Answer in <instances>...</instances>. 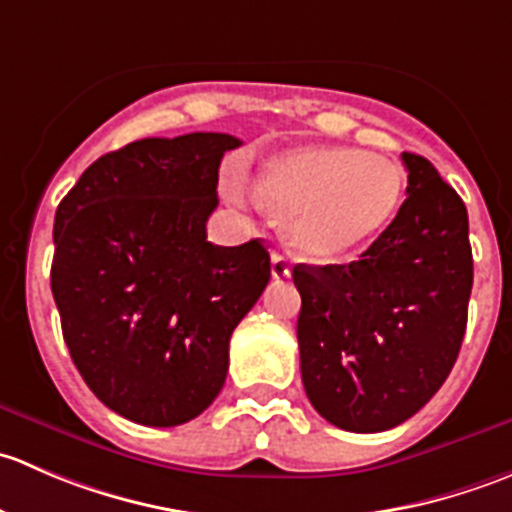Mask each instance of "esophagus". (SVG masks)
<instances>
[{"label": "esophagus", "instance_id": "esophagus-1", "mask_svg": "<svg viewBox=\"0 0 512 512\" xmlns=\"http://www.w3.org/2000/svg\"><path fill=\"white\" fill-rule=\"evenodd\" d=\"M289 272H292V267H289L287 257L280 255V252H275V255H272V277H275L277 282L287 280Z\"/></svg>", "mask_w": 512, "mask_h": 512}]
</instances>
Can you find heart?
I'll return each mask as SVG.
<instances>
[{
	"instance_id": "obj_1",
	"label": "heart",
	"mask_w": 512,
	"mask_h": 512,
	"mask_svg": "<svg viewBox=\"0 0 512 512\" xmlns=\"http://www.w3.org/2000/svg\"><path fill=\"white\" fill-rule=\"evenodd\" d=\"M240 198V180H227ZM257 200L285 218L287 242L312 262H337L379 240L406 198V173L354 146H302L270 158L257 173Z\"/></svg>"
}]
</instances>
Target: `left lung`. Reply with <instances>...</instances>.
Masks as SVG:
<instances>
[{
  "label": "left lung",
  "instance_id": "8db88e82",
  "mask_svg": "<svg viewBox=\"0 0 512 512\" xmlns=\"http://www.w3.org/2000/svg\"><path fill=\"white\" fill-rule=\"evenodd\" d=\"M409 198L349 265H297L302 384L319 416L389 431L428 404L461 352L473 287L468 213L431 160L401 153Z\"/></svg>",
  "mask_w": 512,
  "mask_h": 512
}]
</instances>
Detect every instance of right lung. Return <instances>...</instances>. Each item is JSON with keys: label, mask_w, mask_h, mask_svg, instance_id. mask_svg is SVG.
Segmentation results:
<instances>
[{"label": "right lung", "mask_w": 512, "mask_h": 512, "mask_svg": "<svg viewBox=\"0 0 512 512\" xmlns=\"http://www.w3.org/2000/svg\"><path fill=\"white\" fill-rule=\"evenodd\" d=\"M227 133L143 138L91 163L59 203L51 292L76 369L143 426H180L220 394L240 319L270 282L260 240L208 242Z\"/></svg>", "instance_id": "obj_1"}]
</instances>
